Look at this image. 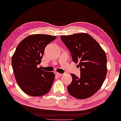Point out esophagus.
I'll return each instance as SVG.
<instances>
[{"instance_id":"34e87169","label":"esophagus","mask_w":121,"mask_h":121,"mask_svg":"<svg viewBox=\"0 0 121 121\" xmlns=\"http://www.w3.org/2000/svg\"><path fill=\"white\" fill-rule=\"evenodd\" d=\"M55 75H56L57 76H58V77H59V76H62V74L59 73H55Z\"/></svg>"}]
</instances>
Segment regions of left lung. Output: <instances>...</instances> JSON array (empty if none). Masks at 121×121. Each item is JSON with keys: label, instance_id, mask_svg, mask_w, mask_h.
Masks as SVG:
<instances>
[{"label": "left lung", "instance_id": "obj_1", "mask_svg": "<svg viewBox=\"0 0 121 121\" xmlns=\"http://www.w3.org/2000/svg\"><path fill=\"white\" fill-rule=\"evenodd\" d=\"M70 52L72 60L78 64L81 74H71L72 81L67 86L68 93L75 98L85 99L99 91L106 77L107 56L99 43L87 33L60 36Z\"/></svg>", "mask_w": 121, "mask_h": 121}]
</instances>
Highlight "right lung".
Returning a JSON list of instances; mask_svg holds the SVG:
<instances>
[{
  "label": "right lung",
  "instance_id": "add662e5",
  "mask_svg": "<svg viewBox=\"0 0 121 121\" xmlns=\"http://www.w3.org/2000/svg\"><path fill=\"white\" fill-rule=\"evenodd\" d=\"M56 38L46 34H32L17 46L12 57V66L17 83L26 94L40 96L50 91L55 74L37 66L41 62L46 46Z\"/></svg>",
  "mask_w": 121,
  "mask_h": 121
}]
</instances>
